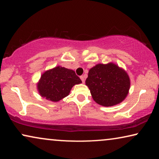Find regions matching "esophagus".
<instances>
[{"instance_id":"obj_1","label":"esophagus","mask_w":159,"mask_h":159,"mask_svg":"<svg viewBox=\"0 0 159 159\" xmlns=\"http://www.w3.org/2000/svg\"><path fill=\"white\" fill-rule=\"evenodd\" d=\"M80 79H81L82 82H83V83H84V82H85V77H84V76H80Z\"/></svg>"}]
</instances>
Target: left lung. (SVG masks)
Listing matches in <instances>:
<instances>
[{
    "label": "left lung",
    "mask_w": 159,
    "mask_h": 159,
    "mask_svg": "<svg viewBox=\"0 0 159 159\" xmlns=\"http://www.w3.org/2000/svg\"><path fill=\"white\" fill-rule=\"evenodd\" d=\"M93 99L104 107H111L128 95L130 80L124 69L114 63L98 64L91 68L85 80Z\"/></svg>",
    "instance_id": "8db88e82"
}]
</instances>
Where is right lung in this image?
<instances>
[{
  "label": "right lung",
  "instance_id": "add662e5",
  "mask_svg": "<svg viewBox=\"0 0 159 159\" xmlns=\"http://www.w3.org/2000/svg\"><path fill=\"white\" fill-rule=\"evenodd\" d=\"M81 83L73 70L57 66L41 75L37 88L43 98L52 102H58L69 95L74 85Z\"/></svg>",
  "mask_w": 159,
  "mask_h": 159
}]
</instances>
